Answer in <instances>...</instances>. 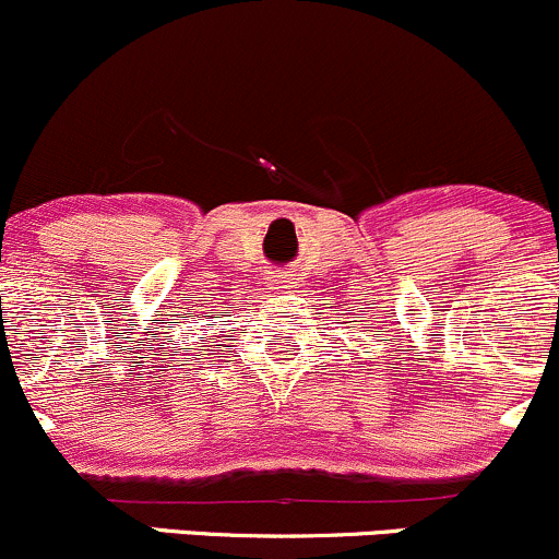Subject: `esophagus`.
Instances as JSON below:
<instances>
[{
    "instance_id": "esophagus-1",
    "label": "esophagus",
    "mask_w": 559,
    "mask_h": 559,
    "mask_svg": "<svg viewBox=\"0 0 559 559\" xmlns=\"http://www.w3.org/2000/svg\"><path fill=\"white\" fill-rule=\"evenodd\" d=\"M292 284H297V278H294V273L289 270H275L273 273V289H292Z\"/></svg>"
}]
</instances>
